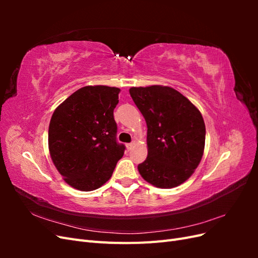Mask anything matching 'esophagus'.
<instances>
[{"mask_svg": "<svg viewBox=\"0 0 258 258\" xmlns=\"http://www.w3.org/2000/svg\"><path fill=\"white\" fill-rule=\"evenodd\" d=\"M134 145H135V143H128V144H126V147H127V151H130L132 147H134Z\"/></svg>", "mask_w": 258, "mask_h": 258, "instance_id": "1", "label": "esophagus"}]
</instances>
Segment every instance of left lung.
Masks as SVG:
<instances>
[{
    "mask_svg": "<svg viewBox=\"0 0 258 258\" xmlns=\"http://www.w3.org/2000/svg\"><path fill=\"white\" fill-rule=\"evenodd\" d=\"M130 96L147 124V157L141 176L159 188H173L196 170L205 151L206 124L198 108L168 86L131 87Z\"/></svg>",
    "mask_w": 258,
    "mask_h": 258,
    "instance_id": "obj_1",
    "label": "left lung"
}]
</instances>
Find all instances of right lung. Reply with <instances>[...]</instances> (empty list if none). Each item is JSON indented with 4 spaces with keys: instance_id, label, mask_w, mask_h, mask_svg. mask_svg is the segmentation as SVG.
<instances>
[{
    "instance_id": "right-lung-1",
    "label": "right lung",
    "mask_w": 258,
    "mask_h": 258,
    "mask_svg": "<svg viewBox=\"0 0 258 258\" xmlns=\"http://www.w3.org/2000/svg\"><path fill=\"white\" fill-rule=\"evenodd\" d=\"M120 89L85 86L54 110L48 129L51 160L66 183L91 191L111 178L124 145L116 140Z\"/></svg>"
}]
</instances>
